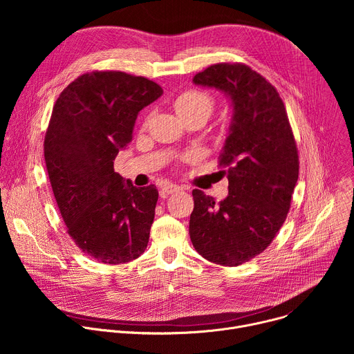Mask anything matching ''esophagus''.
<instances>
[{"label": "esophagus", "mask_w": 354, "mask_h": 354, "mask_svg": "<svg viewBox=\"0 0 354 354\" xmlns=\"http://www.w3.org/2000/svg\"><path fill=\"white\" fill-rule=\"evenodd\" d=\"M179 190H182L180 186L174 185V183H167V185L162 186L161 193H162V194H172V193H176V192H179Z\"/></svg>", "instance_id": "1"}]
</instances>
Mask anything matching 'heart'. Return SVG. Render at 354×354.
Returning <instances> with one entry per match:
<instances>
[{"instance_id":"obj_1","label":"heart","mask_w":354,"mask_h":354,"mask_svg":"<svg viewBox=\"0 0 354 354\" xmlns=\"http://www.w3.org/2000/svg\"><path fill=\"white\" fill-rule=\"evenodd\" d=\"M216 108V99L205 91L189 89L179 93L174 100V109L182 120H187L192 118H203L207 120ZM151 116L145 118L144 126H148ZM189 157H183L187 160Z\"/></svg>"}]
</instances>
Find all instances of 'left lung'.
Masks as SVG:
<instances>
[{"label":"left lung","mask_w":354,"mask_h":354,"mask_svg":"<svg viewBox=\"0 0 354 354\" xmlns=\"http://www.w3.org/2000/svg\"><path fill=\"white\" fill-rule=\"evenodd\" d=\"M193 82L224 91L234 115L218 158L228 196L216 203L194 189L189 234L205 259L234 268L262 254L286 221L298 179V149L277 89L249 66L213 64Z\"/></svg>","instance_id":"left-lung-1"}]
</instances>
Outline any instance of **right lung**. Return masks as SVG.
Returning <instances> with one entry per match:
<instances>
[{"label": "right lung", "instance_id": "1", "mask_svg": "<svg viewBox=\"0 0 354 354\" xmlns=\"http://www.w3.org/2000/svg\"><path fill=\"white\" fill-rule=\"evenodd\" d=\"M162 92L145 77L95 70L68 84L53 106L43 144L48 179L68 235L100 263L130 262L147 248L158 190L124 183L113 161L138 112Z\"/></svg>", "mask_w": 354, "mask_h": 354}]
</instances>
